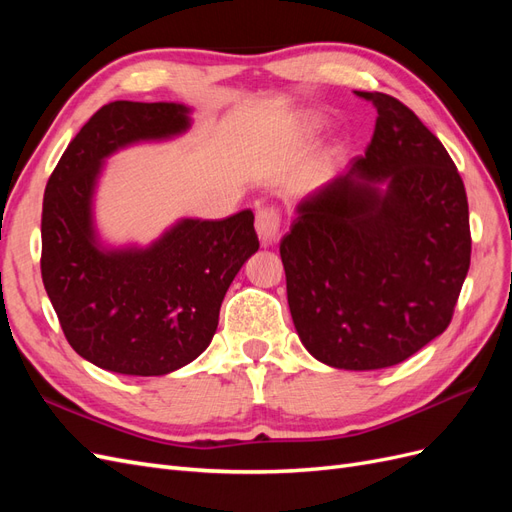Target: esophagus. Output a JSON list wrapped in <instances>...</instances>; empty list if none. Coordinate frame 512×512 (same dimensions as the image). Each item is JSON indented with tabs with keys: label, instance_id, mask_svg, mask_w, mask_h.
<instances>
[{
	"label": "esophagus",
	"instance_id": "esophagus-1",
	"mask_svg": "<svg viewBox=\"0 0 512 512\" xmlns=\"http://www.w3.org/2000/svg\"><path fill=\"white\" fill-rule=\"evenodd\" d=\"M280 213L273 207H262L256 213V232H258V239L260 243L269 247L273 243L280 241L282 232H280Z\"/></svg>",
	"mask_w": 512,
	"mask_h": 512
}]
</instances>
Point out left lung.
Instances as JSON below:
<instances>
[{
	"label": "left lung",
	"mask_w": 512,
	"mask_h": 512,
	"mask_svg": "<svg viewBox=\"0 0 512 512\" xmlns=\"http://www.w3.org/2000/svg\"><path fill=\"white\" fill-rule=\"evenodd\" d=\"M378 111L365 156L294 207L280 243L305 350L335 369L391 367L442 335L470 269L468 198L444 145L408 106Z\"/></svg>",
	"instance_id": "1"
}]
</instances>
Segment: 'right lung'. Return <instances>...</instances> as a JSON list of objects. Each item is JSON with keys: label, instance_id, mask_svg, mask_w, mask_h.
Here are the masks:
<instances>
[{"label": "right lung", "instance_id": "obj_1", "mask_svg": "<svg viewBox=\"0 0 512 512\" xmlns=\"http://www.w3.org/2000/svg\"><path fill=\"white\" fill-rule=\"evenodd\" d=\"M192 128L179 102L102 106L61 156L42 203V282L85 361L123 376H166L203 354L228 286L258 252L254 213L181 218L147 245L106 241L96 194L106 160Z\"/></svg>", "mask_w": 512, "mask_h": 512}]
</instances>
